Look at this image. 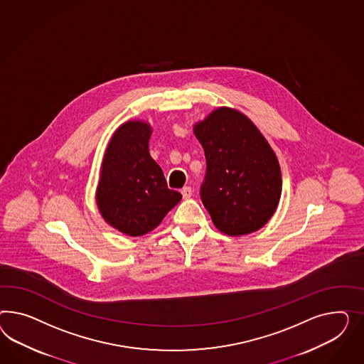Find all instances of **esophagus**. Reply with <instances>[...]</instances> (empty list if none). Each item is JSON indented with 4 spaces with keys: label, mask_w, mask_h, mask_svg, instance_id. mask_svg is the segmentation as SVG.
Returning a JSON list of instances; mask_svg holds the SVG:
<instances>
[{
    "label": "esophagus",
    "mask_w": 364,
    "mask_h": 364,
    "mask_svg": "<svg viewBox=\"0 0 364 364\" xmlns=\"http://www.w3.org/2000/svg\"><path fill=\"white\" fill-rule=\"evenodd\" d=\"M181 195H183V198H189V197L192 196V188L191 187H184L181 189Z\"/></svg>",
    "instance_id": "obj_1"
}]
</instances>
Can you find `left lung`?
<instances>
[{
	"mask_svg": "<svg viewBox=\"0 0 364 364\" xmlns=\"http://www.w3.org/2000/svg\"><path fill=\"white\" fill-rule=\"evenodd\" d=\"M207 159L200 196L229 236L256 232L274 215L282 191L274 151L240 111L220 107L195 126Z\"/></svg>",
	"mask_w": 364,
	"mask_h": 364,
	"instance_id": "obj_1",
	"label": "left lung"
}]
</instances>
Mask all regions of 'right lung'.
<instances>
[{
	"mask_svg": "<svg viewBox=\"0 0 364 364\" xmlns=\"http://www.w3.org/2000/svg\"><path fill=\"white\" fill-rule=\"evenodd\" d=\"M152 128L129 120L114 132L102 161L97 189L99 212L108 224L131 237L155 229L181 200L169 189L161 168L149 155Z\"/></svg>",
	"mask_w": 364,
	"mask_h": 364,
	"instance_id": "add662e5",
	"label": "right lung"
}]
</instances>
